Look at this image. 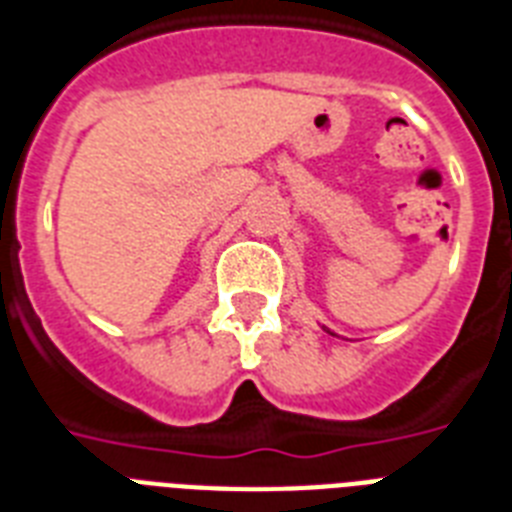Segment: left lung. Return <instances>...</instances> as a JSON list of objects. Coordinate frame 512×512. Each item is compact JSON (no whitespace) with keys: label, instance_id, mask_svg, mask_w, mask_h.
I'll use <instances>...</instances> for the list:
<instances>
[{"label":"left lung","instance_id":"obj_1","mask_svg":"<svg viewBox=\"0 0 512 512\" xmlns=\"http://www.w3.org/2000/svg\"><path fill=\"white\" fill-rule=\"evenodd\" d=\"M324 329H327V327H324ZM327 332H329V329H327ZM329 335H335V332H329Z\"/></svg>","mask_w":512,"mask_h":512}]
</instances>
